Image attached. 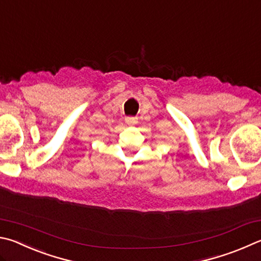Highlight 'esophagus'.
Wrapping results in <instances>:
<instances>
[{
    "instance_id": "esophagus-1",
    "label": "esophagus",
    "mask_w": 261,
    "mask_h": 261,
    "mask_svg": "<svg viewBox=\"0 0 261 261\" xmlns=\"http://www.w3.org/2000/svg\"><path fill=\"white\" fill-rule=\"evenodd\" d=\"M125 123H126V124L127 125H134V124H136V123H137V120H136V118H134V117H126L125 118Z\"/></svg>"
}]
</instances>
